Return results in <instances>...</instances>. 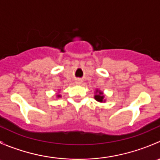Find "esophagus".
<instances>
[{
    "label": "esophagus",
    "mask_w": 160,
    "mask_h": 160,
    "mask_svg": "<svg viewBox=\"0 0 160 160\" xmlns=\"http://www.w3.org/2000/svg\"><path fill=\"white\" fill-rule=\"evenodd\" d=\"M76 84H77V85H80V84H81V83H82V80L81 79H77V80H76Z\"/></svg>",
    "instance_id": "34e87169"
}]
</instances>
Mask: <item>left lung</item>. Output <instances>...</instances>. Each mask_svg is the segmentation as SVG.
<instances>
[{"mask_svg": "<svg viewBox=\"0 0 160 160\" xmlns=\"http://www.w3.org/2000/svg\"><path fill=\"white\" fill-rule=\"evenodd\" d=\"M94 99L96 100L97 101H98V102H101V103L105 102L106 99L104 98V92L97 89L95 90V93H94Z\"/></svg>", "mask_w": 160, "mask_h": 160, "instance_id": "obj_1", "label": "left lung"}]
</instances>
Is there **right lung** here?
<instances>
[{
    "label": "right lung",
    "mask_w": 160,
    "mask_h": 160,
    "mask_svg": "<svg viewBox=\"0 0 160 160\" xmlns=\"http://www.w3.org/2000/svg\"><path fill=\"white\" fill-rule=\"evenodd\" d=\"M61 97H62V96H61V95L59 94V91L57 93H56V98H61Z\"/></svg>",
    "instance_id": "obj_1"
}]
</instances>
